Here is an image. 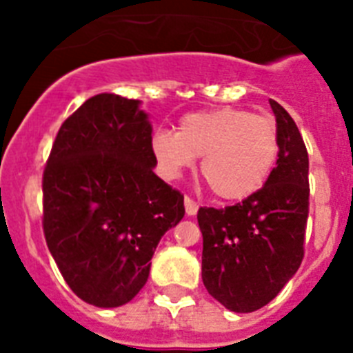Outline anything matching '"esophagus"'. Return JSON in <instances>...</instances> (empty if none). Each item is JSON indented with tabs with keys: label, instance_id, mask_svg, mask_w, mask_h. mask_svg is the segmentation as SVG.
<instances>
[{
	"label": "esophagus",
	"instance_id": "esophagus-1",
	"mask_svg": "<svg viewBox=\"0 0 353 353\" xmlns=\"http://www.w3.org/2000/svg\"><path fill=\"white\" fill-rule=\"evenodd\" d=\"M185 212L188 216H194L198 212V203L192 198H188V196H185Z\"/></svg>",
	"mask_w": 353,
	"mask_h": 353
}]
</instances>
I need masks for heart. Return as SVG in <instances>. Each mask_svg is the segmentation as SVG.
Here are the masks:
<instances>
[{
	"label": "heart",
	"mask_w": 353,
	"mask_h": 353,
	"mask_svg": "<svg viewBox=\"0 0 353 353\" xmlns=\"http://www.w3.org/2000/svg\"><path fill=\"white\" fill-rule=\"evenodd\" d=\"M152 150L170 174L201 159V177L220 199H243L265 185L280 154L279 126L271 117L240 108L188 113L177 132L161 130Z\"/></svg>",
	"instance_id": "1"
}]
</instances>
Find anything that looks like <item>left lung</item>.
I'll use <instances>...</instances> for the list:
<instances>
[{
  "label": "left lung",
  "instance_id": "obj_1",
  "mask_svg": "<svg viewBox=\"0 0 353 353\" xmlns=\"http://www.w3.org/2000/svg\"><path fill=\"white\" fill-rule=\"evenodd\" d=\"M271 102L279 126L276 166L260 190L225 209L201 207V279L227 310L249 313L273 301L304 258L310 159L291 115Z\"/></svg>",
  "mask_w": 353,
  "mask_h": 353
}]
</instances>
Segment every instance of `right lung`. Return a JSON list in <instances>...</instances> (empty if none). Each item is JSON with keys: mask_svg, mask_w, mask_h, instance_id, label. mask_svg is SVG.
Masks as SVG:
<instances>
[{"mask_svg": "<svg viewBox=\"0 0 353 353\" xmlns=\"http://www.w3.org/2000/svg\"><path fill=\"white\" fill-rule=\"evenodd\" d=\"M139 101L101 93L58 130L41 190L49 251L77 296L126 304L146 284L161 236L185 216L183 194L154 174Z\"/></svg>", "mask_w": 353, "mask_h": 353, "instance_id": "right-lung-1", "label": "right lung"}]
</instances>
